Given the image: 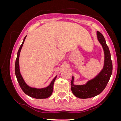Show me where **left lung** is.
I'll use <instances>...</instances> for the list:
<instances>
[{
    "label": "left lung",
    "instance_id": "1",
    "mask_svg": "<svg viewBox=\"0 0 121 121\" xmlns=\"http://www.w3.org/2000/svg\"><path fill=\"white\" fill-rule=\"evenodd\" d=\"M97 37L104 49V67L96 76L83 85H74V77H72L71 90L74 95L79 98H88L99 94L104 89L112 74V64L108 47L104 36L98 31H97Z\"/></svg>",
    "mask_w": 121,
    "mask_h": 121
}]
</instances>
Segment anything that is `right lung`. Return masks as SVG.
Returning a JSON list of instances; mask_svg holds the SVG:
<instances>
[{
  "mask_svg": "<svg viewBox=\"0 0 121 121\" xmlns=\"http://www.w3.org/2000/svg\"><path fill=\"white\" fill-rule=\"evenodd\" d=\"M27 37V35L25 36L24 38L23 41L20 48L18 50L17 53V57L15 63V68H14V71H15V74L17 80V82L19 83L20 87L21 88L24 92L27 95L30 96L31 97L36 98V99H43L47 98L49 97L52 93L53 89V84L54 82L56 80L57 76H56L51 82L49 85L47 86L45 88H36L31 87L28 85L24 81V79L22 76L20 70V66H19V57L20 54L21 52V50L22 48L23 45L25 41V40Z\"/></svg>",
  "mask_w": 121,
  "mask_h": 121,
  "instance_id": "add662e5",
  "label": "right lung"
}]
</instances>
